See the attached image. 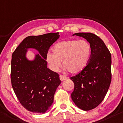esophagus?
Wrapping results in <instances>:
<instances>
[{"mask_svg":"<svg viewBox=\"0 0 123 123\" xmlns=\"http://www.w3.org/2000/svg\"><path fill=\"white\" fill-rule=\"evenodd\" d=\"M60 79L61 80V81H63L67 79V77H66L65 75H60Z\"/></svg>","mask_w":123,"mask_h":123,"instance_id":"esophagus-1","label":"esophagus"}]
</instances>
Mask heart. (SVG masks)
<instances>
[{
    "label": "heart",
    "instance_id": "1",
    "mask_svg": "<svg viewBox=\"0 0 123 123\" xmlns=\"http://www.w3.org/2000/svg\"><path fill=\"white\" fill-rule=\"evenodd\" d=\"M52 53L48 52L46 60L52 71L58 72L62 65L72 74L81 72L86 67L92 54L90 44L86 40L69 39L56 43Z\"/></svg>",
    "mask_w": 123,
    "mask_h": 123
}]
</instances>
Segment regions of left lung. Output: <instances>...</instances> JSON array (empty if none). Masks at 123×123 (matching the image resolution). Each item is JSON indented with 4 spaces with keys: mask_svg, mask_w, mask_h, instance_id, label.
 Instances as JSON below:
<instances>
[{
    "mask_svg": "<svg viewBox=\"0 0 123 123\" xmlns=\"http://www.w3.org/2000/svg\"><path fill=\"white\" fill-rule=\"evenodd\" d=\"M73 36L81 37L91 46L92 54L83 71L71 77L74 84L71 97L75 105L83 111L96 108L104 100L110 87L111 74V55L98 36L91 33H77Z\"/></svg>",
    "mask_w": 123,
    "mask_h": 123,
    "instance_id": "left-lung-1",
    "label": "left lung"
}]
</instances>
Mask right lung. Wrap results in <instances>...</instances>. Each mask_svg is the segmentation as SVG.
<instances>
[{
	"label": "right lung",
	"mask_w": 123,
	"mask_h": 123,
	"mask_svg": "<svg viewBox=\"0 0 123 123\" xmlns=\"http://www.w3.org/2000/svg\"><path fill=\"white\" fill-rule=\"evenodd\" d=\"M59 37L58 32L28 36L12 53L11 84L19 102L30 112L45 113L53 103L55 93L61 84L58 74L47 67L45 58L49 49ZM28 48L39 52L32 60L26 56Z\"/></svg>",
	"instance_id": "add662e5"
}]
</instances>
